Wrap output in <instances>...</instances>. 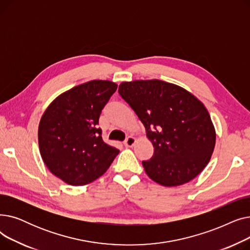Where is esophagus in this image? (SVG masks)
I'll list each match as a JSON object with an SVG mask.
<instances>
[{"label": "esophagus", "mask_w": 250, "mask_h": 250, "mask_svg": "<svg viewBox=\"0 0 250 250\" xmlns=\"http://www.w3.org/2000/svg\"><path fill=\"white\" fill-rule=\"evenodd\" d=\"M125 147H134V145L136 144V139L134 137H127V139L125 141Z\"/></svg>", "instance_id": "1"}]
</instances>
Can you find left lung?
Masks as SVG:
<instances>
[{
  "label": "left lung",
  "mask_w": 250,
  "mask_h": 250,
  "mask_svg": "<svg viewBox=\"0 0 250 250\" xmlns=\"http://www.w3.org/2000/svg\"><path fill=\"white\" fill-rule=\"evenodd\" d=\"M118 93L146 128L153 157L142 164L163 187L198 176L211 160L216 129L204 103L189 91L161 80L123 82Z\"/></svg>",
  "instance_id": "8db88e82"
}]
</instances>
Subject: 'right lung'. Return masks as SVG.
I'll return each mask as SVG.
<instances>
[{"mask_svg":"<svg viewBox=\"0 0 250 250\" xmlns=\"http://www.w3.org/2000/svg\"><path fill=\"white\" fill-rule=\"evenodd\" d=\"M117 85L92 80L63 92L43 112L38 146L49 171L70 186H86L106 172L116 148L104 143L97 127L104 105Z\"/></svg>","mask_w":250,"mask_h":250,"instance_id":"right-lung-1","label":"right lung"}]
</instances>
